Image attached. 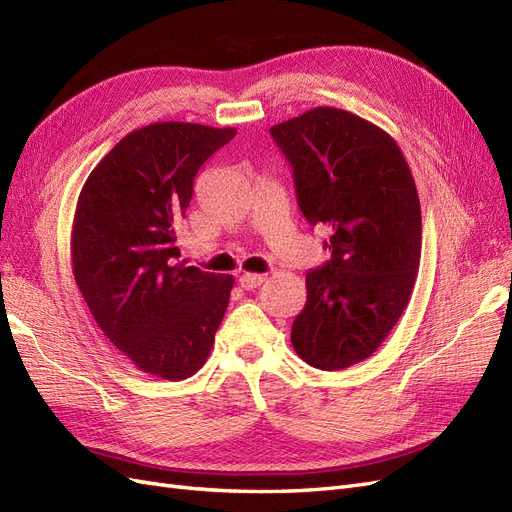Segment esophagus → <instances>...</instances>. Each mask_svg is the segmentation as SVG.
Listing matches in <instances>:
<instances>
[{"instance_id": "obj_1", "label": "esophagus", "mask_w": 512, "mask_h": 512, "mask_svg": "<svg viewBox=\"0 0 512 512\" xmlns=\"http://www.w3.org/2000/svg\"><path fill=\"white\" fill-rule=\"evenodd\" d=\"M262 282H265V275H260V273H243V275H239V286L243 290H254Z\"/></svg>"}]
</instances>
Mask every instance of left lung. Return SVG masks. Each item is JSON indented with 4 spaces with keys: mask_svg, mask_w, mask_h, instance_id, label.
I'll use <instances>...</instances> for the list:
<instances>
[{
    "mask_svg": "<svg viewBox=\"0 0 512 512\" xmlns=\"http://www.w3.org/2000/svg\"><path fill=\"white\" fill-rule=\"evenodd\" d=\"M269 132L292 168L303 218L331 230V260L305 275L292 346L324 371L361 363L404 314L421 262V203L408 162L384 130L333 106Z\"/></svg>",
    "mask_w": 512,
    "mask_h": 512,
    "instance_id": "obj_1",
    "label": "left lung"
}]
</instances>
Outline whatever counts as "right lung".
Instances as JSON below:
<instances>
[{
    "label": "right lung",
    "instance_id": "right-lung-1",
    "mask_svg": "<svg viewBox=\"0 0 512 512\" xmlns=\"http://www.w3.org/2000/svg\"><path fill=\"white\" fill-rule=\"evenodd\" d=\"M235 134L183 121L134 130L91 170L76 203V286L102 333L164 380L205 365L235 284L185 265L177 245L196 173Z\"/></svg>",
    "mask_w": 512,
    "mask_h": 512
}]
</instances>
